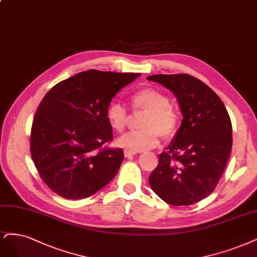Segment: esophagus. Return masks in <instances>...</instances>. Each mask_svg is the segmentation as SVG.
<instances>
[{
  "label": "esophagus",
  "instance_id": "34e87169",
  "mask_svg": "<svg viewBox=\"0 0 257 257\" xmlns=\"http://www.w3.org/2000/svg\"><path fill=\"white\" fill-rule=\"evenodd\" d=\"M136 153L135 152H132V151H128V150H124V156L125 157H128V158H131V157H133L134 156Z\"/></svg>",
  "mask_w": 257,
  "mask_h": 257
}]
</instances>
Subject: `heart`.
Segmentation results:
<instances>
[{
	"label": "heart",
	"instance_id": "1",
	"mask_svg": "<svg viewBox=\"0 0 257 257\" xmlns=\"http://www.w3.org/2000/svg\"><path fill=\"white\" fill-rule=\"evenodd\" d=\"M131 107L134 111H146L138 131L126 133L117 141L119 147L132 152H141L155 148L161 136L168 140L179 133L181 116L170 98L162 90L145 87L131 95ZM106 119L117 133L125 130L130 121L128 109L118 102L110 103L106 108Z\"/></svg>",
	"mask_w": 257,
	"mask_h": 257
}]
</instances>
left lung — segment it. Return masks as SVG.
<instances>
[{"label":"left lung","instance_id":"1","mask_svg":"<svg viewBox=\"0 0 257 257\" xmlns=\"http://www.w3.org/2000/svg\"><path fill=\"white\" fill-rule=\"evenodd\" d=\"M178 98L182 124L149 178L157 196L174 206L194 204L213 192L232 149V122L223 102L200 79L189 74H155Z\"/></svg>","mask_w":257,"mask_h":257}]
</instances>
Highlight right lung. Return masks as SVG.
<instances>
[{"mask_svg": "<svg viewBox=\"0 0 257 257\" xmlns=\"http://www.w3.org/2000/svg\"><path fill=\"white\" fill-rule=\"evenodd\" d=\"M139 73L88 70L43 96L31 131V155L42 181L66 199L90 197L116 176L123 150L107 148L112 128L106 108Z\"/></svg>", "mask_w": 257, "mask_h": 257, "instance_id": "add662e5", "label": "right lung"}]
</instances>
